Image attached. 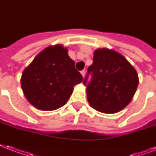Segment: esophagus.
<instances>
[{
    "mask_svg": "<svg viewBox=\"0 0 156 156\" xmlns=\"http://www.w3.org/2000/svg\"><path fill=\"white\" fill-rule=\"evenodd\" d=\"M81 74H82V76H83V78L85 77V74H86V70H85V69H83V70L81 71Z\"/></svg>",
    "mask_w": 156,
    "mask_h": 156,
    "instance_id": "1",
    "label": "esophagus"
}]
</instances>
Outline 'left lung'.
<instances>
[{"mask_svg":"<svg viewBox=\"0 0 156 156\" xmlns=\"http://www.w3.org/2000/svg\"><path fill=\"white\" fill-rule=\"evenodd\" d=\"M89 74L92 78L87 83ZM138 82L137 71L125 56L104 48L95 50L83 84L91 108L104 113H116L132 100Z\"/></svg>","mask_w":156,"mask_h":156,"instance_id":"1","label":"left lung"}]
</instances>
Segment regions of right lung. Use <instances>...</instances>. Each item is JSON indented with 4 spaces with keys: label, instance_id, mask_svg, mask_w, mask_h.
<instances>
[{
    "label": "right lung",
    "instance_id": "add662e5",
    "mask_svg": "<svg viewBox=\"0 0 156 156\" xmlns=\"http://www.w3.org/2000/svg\"><path fill=\"white\" fill-rule=\"evenodd\" d=\"M63 45L48 46L23 70L21 87L31 105L43 111L64 106L83 77Z\"/></svg>",
    "mask_w": 156,
    "mask_h": 156
}]
</instances>
